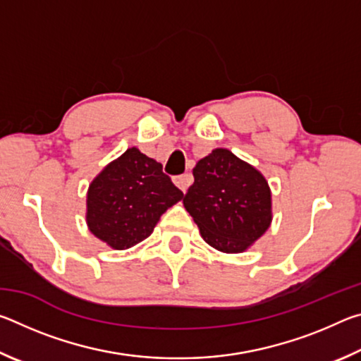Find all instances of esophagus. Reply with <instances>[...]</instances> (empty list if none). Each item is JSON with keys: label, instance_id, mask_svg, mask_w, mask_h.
I'll return each instance as SVG.
<instances>
[{"label": "esophagus", "instance_id": "1", "mask_svg": "<svg viewBox=\"0 0 361 361\" xmlns=\"http://www.w3.org/2000/svg\"><path fill=\"white\" fill-rule=\"evenodd\" d=\"M173 181H175V185L178 186L183 192H186V189H188L189 186H191V183H192V175L183 173V175L175 176Z\"/></svg>", "mask_w": 361, "mask_h": 361}]
</instances>
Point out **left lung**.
<instances>
[{"instance_id": "obj_1", "label": "left lung", "mask_w": 361, "mask_h": 361, "mask_svg": "<svg viewBox=\"0 0 361 361\" xmlns=\"http://www.w3.org/2000/svg\"><path fill=\"white\" fill-rule=\"evenodd\" d=\"M183 199L202 239L223 253H242L272 221L271 188L261 172L229 149L216 148L195 164Z\"/></svg>"}]
</instances>
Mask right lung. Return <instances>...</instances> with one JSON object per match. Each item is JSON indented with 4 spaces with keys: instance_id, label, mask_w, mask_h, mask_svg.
Listing matches in <instances>:
<instances>
[{
    "instance_id": "obj_1",
    "label": "right lung",
    "mask_w": 361,
    "mask_h": 361,
    "mask_svg": "<svg viewBox=\"0 0 361 361\" xmlns=\"http://www.w3.org/2000/svg\"><path fill=\"white\" fill-rule=\"evenodd\" d=\"M181 199L161 164L129 148L90 183L85 221L97 239L126 250L149 237L162 213Z\"/></svg>"
}]
</instances>
